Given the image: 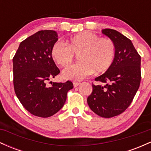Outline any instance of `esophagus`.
Returning a JSON list of instances; mask_svg holds the SVG:
<instances>
[{
    "label": "esophagus",
    "mask_w": 151,
    "mask_h": 151,
    "mask_svg": "<svg viewBox=\"0 0 151 151\" xmlns=\"http://www.w3.org/2000/svg\"><path fill=\"white\" fill-rule=\"evenodd\" d=\"M80 84V83L79 82H74L73 83V85H74V87H77V86H78Z\"/></svg>",
    "instance_id": "1"
}]
</instances>
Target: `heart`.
I'll use <instances>...</instances> for the list:
<instances>
[{
	"instance_id": "1",
	"label": "heart",
	"mask_w": 151,
	"mask_h": 151,
	"mask_svg": "<svg viewBox=\"0 0 151 151\" xmlns=\"http://www.w3.org/2000/svg\"><path fill=\"white\" fill-rule=\"evenodd\" d=\"M115 44L108 37L100 38L91 32H82L71 37L67 45L60 41L54 43L51 57L58 65L67 67L72 62L74 55L79 62L62 72L67 79L81 81L95 72L102 73L111 65L115 56Z\"/></svg>"
}]
</instances>
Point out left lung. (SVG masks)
<instances>
[{
    "label": "left lung",
    "instance_id": "1",
    "mask_svg": "<svg viewBox=\"0 0 151 151\" xmlns=\"http://www.w3.org/2000/svg\"><path fill=\"white\" fill-rule=\"evenodd\" d=\"M101 32L115 44V56L105 73L95 79L102 84H92L93 91L88 96L87 103L98 116L111 118L123 113L129 106L139 88L141 56L124 35L109 28L103 29Z\"/></svg>",
    "mask_w": 151,
    "mask_h": 151
}]
</instances>
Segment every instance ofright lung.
<instances>
[{
    "instance_id": "1",
    "label": "right lung",
    "mask_w": 151,
    "mask_h": 151,
    "mask_svg": "<svg viewBox=\"0 0 151 151\" xmlns=\"http://www.w3.org/2000/svg\"><path fill=\"white\" fill-rule=\"evenodd\" d=\"M58 40L55 31H38L20 42L13 59L15 94L26 110L36 116L47 118L58 112L67 91L73 88L70 81L46 84L60 73L51 57V48Z\"/></svg>"
}]
</instances>
